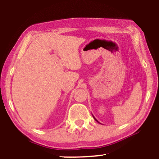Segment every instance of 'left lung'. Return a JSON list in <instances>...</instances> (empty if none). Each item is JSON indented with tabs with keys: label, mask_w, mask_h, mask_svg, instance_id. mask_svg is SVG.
I'll list each match as a JSON object with an SVG mask.
<instances>
[{
	"label": "left lung",
	"mask_w": 159,
	"mask_h": 159,
	"mask_svg": "<svg viewBox=\"0 0 159 159\" xmlns=\"http://www.w3.org/2000/svg\"><path fill=\"white\" fill-rule=\"evenodd\" d=\"M93 118H94V119H95V121H98V123H100V122H99V121H98V120H97V119H95L94 116H93Z\"/></svg>",
	"instance_id": "obj_1"
}]
</instances>
